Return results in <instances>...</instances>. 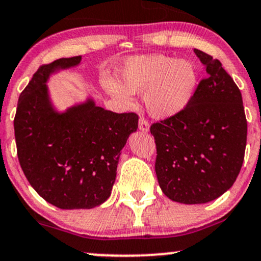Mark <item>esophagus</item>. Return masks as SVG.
<instances>
[{"label":"esophagus","mask_w":261,"mask_h":261,"mask_svg":"<svg viewBox=\"0 0 261 261\" xmlns=\"http://www.w3.org/2000/svg\"><path fill=\"white\" fill-rule=\"evenodd\" d=\"M139 129L142 130L143 133H148V132L150 130V124L145 118L139 119Z\"/></svg>","instance_id":"esophagus-1"}]
</instances>
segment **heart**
Here are the masks:
<instances>
[{"instance_id": "obj_1", "label": "heart", "mask_w": 261, "mask_h": 261, "mask_svg": "<svg viewBox=\"0 0 261 261\" xmlns=\"http://www.w3.org/2000/svg\"><path fill=\"white\" fill-rule=\"evenodd\" d=\"M198 79V70L189 61L154 54L125 61L119 83L109 78L103 87L123 106L133 103V94L144 93L148 112L165 119L185 111L197 90Z\"/></svg>"}]
</instances>
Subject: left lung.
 <instances>
[{
	"label": "left lung",
	"instance_id": "8db88e82",
	"mask_svg": "<svg viewBox=\"0 0 261 261\" xmlns=\"http://www.w3.org/2000/svg\"><path fill=\"white\" fill-rule=\"evenodd\" d=\"M206 67L183 112L151 125L161 191L180 204H205L233 186L247 144L242 94L219 60L194 48Z\"/></svg>",
	"mask_w": 261,
	"mask_h": 261
}]
</instances>
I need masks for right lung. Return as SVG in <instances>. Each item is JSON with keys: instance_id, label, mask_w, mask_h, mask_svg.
Wrapping results in <instances>:
<instances>
[{"instance_id": "obj_1", "label": "right lung", "mask_w": 261, "mask_h": 261, "mask_svg": "<svg viewBox=\"0 0 261 261\" xmlns=\"http://www.w3.org/2000/svg\"><path fill=\"white\" fill-rule=\"evenodd\" d=\"M82 56L41 66L20 94L14 117L19 164L30 186L47 203L64 210L105 203L116 180L119 156L138 129L136 113H116L93 97L60 110L48 81L74 68Z\"/></svg>"}]
</instances>
